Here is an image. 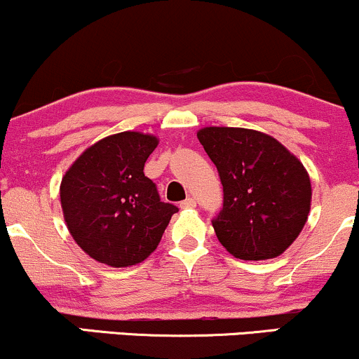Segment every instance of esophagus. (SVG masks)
I'll return each instance as SVG.
<instances>
[{
    "label": "esophagus",
    "instance_id": "34e87169",
    "mask_svg": "<svg viewBox=\"0 0 359 359\" xmlns=\"http://www.w3.org/2000/svg\"><path fill=\"white\" fill-rule=\"evenodd\" d=\"M194 205H196V199H194V197H187V199L180 203V208L182 209H191Z\"/></svg>",
    "mask_w": 359,
    "mask_h": 359
}]
</instances>
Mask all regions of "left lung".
<instances>
[{"instance_id":"left-lung-1","label":"left lung","mask_w":359,"mask_h":359,"mask_svg":"<svg viewBox=\"0 0 359 359\" xmlns=\"http://www.w3.org/2000/svg\"><path fill=\"white\" fill-rule=\"evenodd\" d=\"M201 145L219 172L222 209L212 219L233 257H280L306 224L312 189L306 167L278 140L246 128L208 126Z\"/></svg>"}]
</instances>
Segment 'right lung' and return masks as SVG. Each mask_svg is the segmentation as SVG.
<instances>
[{
	"label": "right lung",
	"mask_w": 359,
	"mask_h": 359,
	"mask_svg": "<svg viewBox=\"0 0 359 359\" xmlns=\"http://www.w3.org/2000/svg\"><path fill=\"white\" fill-rule=\"evenodd\" d=\"M158 138L123 131L90 145L62 177L60 204L74 241L90 258L123 269L158 246L172 214L143 174Z\"/></svg>",
	"instance_id": "obj_1"
}]
</instances>
